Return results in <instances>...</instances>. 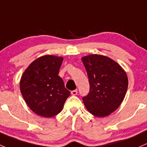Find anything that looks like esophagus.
<instances>
[{
    "label": "esophagus",
    "mask_w": 147,
    "mask_h": 147,
    "mask_svg": "<svg viewBox=\"0 0 147 147\" xmlns=\"http://www.w3.org/2000/svg\"><path fill=\"white\" fill-rule=\"evenodd\" d=\"M71 93L72 96H76V95H77V93H78V91H77V90H74L71 92Z\"/></svg>",
    "instance_id": "1"
}]
</instances>
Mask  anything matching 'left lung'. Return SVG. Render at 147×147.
<instances>
[{"label":"left lung","instance_id":"left-lung-1","mask_svg":"<svg viewBox=\"0 0 147 147\" xmlns=\"http://www.w3.org/2000/svg\"><path fill=\"white\" fill-rule=\"evenodd\" d=\"M88 76L90 91L82 98L89 113L96 117L109 115L117 110L128 87L126 72L109 57L90 54L82 59Z\"/></svg>","mask_w":147,"mask_h":147}]
</instances>
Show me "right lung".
<instances>
[{"label": "right lung", "instance_id": "1", "mask_svg": "<svg viewBox=\"0 0 147 147\" xmlns=\"http://www.w3.org/2000/svg\"><path fill=\"white\" fill-rule=\"evenodd\" d=\"M62 61V57L42 56L30 63L21 77L20 88L24 100L42 117L59 114L71 94L58 76Z\"/></svg>", "mask_w": 147, "mask_h": 147}]
</instances>
